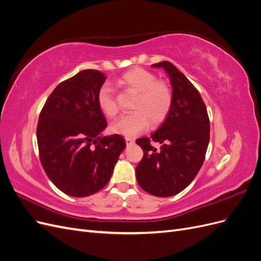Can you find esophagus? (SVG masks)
I'll use <instances>...</instances> for the list:
<instances>
[{"mask_svg": "<svg viewBox=\"0 0 261 261\" xmlns=\"http://www.w3.org/2000/svg\"><path fill=\"white\" fill-rule=\"evenodd\" d=\"M125 141H126V145L130 146V145H133L134 143H135V139L130 138V137H125Z\"/></svg>", "mask_w": 261, "mask_h": 261, "instance_id": "obj_1", "label": "esophagus"}]
</instances>
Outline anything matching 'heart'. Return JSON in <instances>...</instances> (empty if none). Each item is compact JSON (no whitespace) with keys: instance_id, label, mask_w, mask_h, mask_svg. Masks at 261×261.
<instances>
[{"instance_id":"obj_1","label":"heart","mask_w":261,"mask_h":261,"mask_svg":"<svg viewBox=\"0 0 261 261\" xmlns=\"http://www.w3.org/2000/svg\"><path fill=\"white\" fill-rule=\"evenodd\" d=\"M154 74L147 69L136 67L122 75L118 84L138 92L132 113L123 114L112 123L111 130L124 136H136L145 132L150 125L161 123L168 115L172 105L170 87L162 81H155ZM101 112L114 116L117 106L114 93L109 84L101 86L97 94Z\"/></svg>"}]
</instances>
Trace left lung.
<instances>
[{
    "label": "left lung",
    "instance_id": "1",
    "mask_svg": "<svg viewBox=\"0 0 261 261\" xmlns=\"http://www.w3.org/2000/svg\"><path fill=\"white\" fill-rule=\"evenodd\" d=\"M152 67L163 68L172 87V105L164 122L150 138L136 144L144 158L136 167L139 186L156 197H171L185 189L199 172L207 152L210 123L200 93L170 62ZM162 144L159 152L149 139Z\"/></svg>",
    "mask_w": 261,
    "mask_h": 261
}]
</instances>
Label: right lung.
<instances>
[{
    "label": "right lung",
    "mask_w": 261,
    "mask_h": 261,
    "mask_svg": "<svg viewBox=\"0 0 261 261\" xmlns=\"http://www.w3.org/2000/svg\"><path fill=\"white\" fill-rule=\"evenodd\" d=\"M107 76L84 69L61 83L39 116L37 140L42 167L64 194L86 197L99 192L112 176L125 139L105 136L107 121L97 94Z\"/></svg>",
    "instance_id": "obj_1"
}]
</instances>
